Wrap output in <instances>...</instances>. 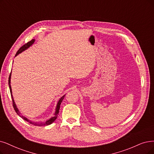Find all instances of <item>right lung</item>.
<instances>
[{
	"mask_svg": "<svg viewBox=\"0 0 154 154\" xmlns=\"http://www.w3.org/2000/svg\"><path fill=\"white\" fill-rule=\"evenodd\" d=\"M34 42H35V40H34V39H32L31 41H29V42H28V43H26V44L23 45L20 48L19 50L17 51V52L16 54V56H16L17 54H19L21 53L23 51H25L26 49H27L28 48H29L31 45H32L33 44ZM11 72L10 73V75H9V89H10V92H11V97H12V100H13V106L14 109V110L16 111V112L17 113V114L18 116H20L21 117V118H22L23 119H24L26 121L28 122L29 123L32 124V125H35V126H47V125H49L52 124L53 122H54V121L56 120V119H57V118L58 114H59V109H60V103H61V102H63V99H64V97H65V95H64V96H63L62 97H61V98H60V100H59V102H58V103H57V107H56V112H55V114H54V117H52V118H51L50 119L47 120V121H45V122H33V121H30V120L26 118H25V117H24V116H21L20 112L19 111V110L17 109V107H16V106L15 102H14V100H13V95H12V90H11Z\"/></svg>",
	"mask_w": 154,
	"mask_h": 154,
	"instance_id": "obj_1",
	"label": "right lung"
}]
</instances>
